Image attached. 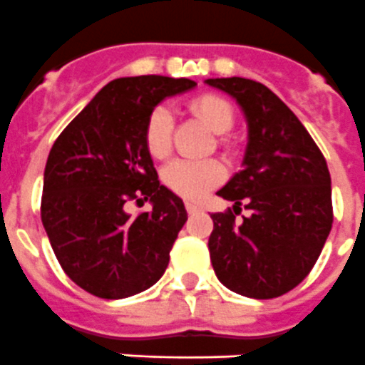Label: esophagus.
Instances as JSON below:
<instances>
[{
	"instance_id": "esophagus-1",
	"label": "esophagus",
	"mask_w": 365,
	"mask_h": 365,
	"mask_svg": "<svg viewBox=\"0 0 365 365\" xmlns=\"http://www.w3.org/2000/svg\"><path fill=\"white\" fill-rule=\"evenodd\" d=\"M185 210H187V213H198V211H202V206L200 204H195V202H185Z\"/></svg>"
}]
</instances>
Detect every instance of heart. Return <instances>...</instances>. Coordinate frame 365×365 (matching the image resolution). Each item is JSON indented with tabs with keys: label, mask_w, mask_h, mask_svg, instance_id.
Returning a JSON list of instances; mask_svg holds the SVG:
<instances>
[{
	"label": "heart",
	"mask_w": 365,
	"mask_h": 365,
	"mask_svg": "<svg viewBox=\"0 0 365 365\" xmlns=\"http://www.w3.org/2000/svg\"><path fill=\"white\" fill-rule=\"evenodd\" d=\"M189 111L198 116L215 133H226L234 125V109L228 100L219 94L206 93L192 98ZM143 139L148 154L154 159H163L173 148V113L167 106H158L145 122ZM225 170L217 161H189L178 159L163 170V182L170 191L185 198H200L219 185Z\"/></svg>",
	"instance_id": "heart-1"
}]
</instances>
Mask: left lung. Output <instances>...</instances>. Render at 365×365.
<instances>
[{
	"mask_svg": "<svg viewBox=\"0 0 365 365\" xmlns=\"http://www.w3.org/2000/svg\"><path fill=\"white\" fill-rule=\"evenodd\" d=\"M206 83L234 96L249 122L243 170L217 192L234 210L211 215V265L232 292L274 299L308 277L329 237V167L301 120L265 85L245 78ZM241 205L250 215L237 220Z\"/></svg>",
	"mask_w": 365,
	"mask_h": 365,
	"instance_id": "8db88e82",
	"label": "left lung"
}]
</instances>
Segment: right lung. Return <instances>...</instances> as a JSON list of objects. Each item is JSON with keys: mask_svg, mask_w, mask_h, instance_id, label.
<instances>
[{"mask_svg": "<svg viewBox=\"0 0 365 365\" xmlns=\"http://www.w3.org/2000/svg\"><path fill=\"white\" fill-rule=\"evenodd\" d=\"M185 78H120L63 130L46 161L41 217L63 271L100 299H125L163 277L187 220L182 198L161 185L143 131L161 100L195 87ZM130 200L153 202L131 217Z\"/></svg>", "mask_w": 365, "mask_h": 365, "instance_id": "1", "label": "right lung"}]
</instances>
